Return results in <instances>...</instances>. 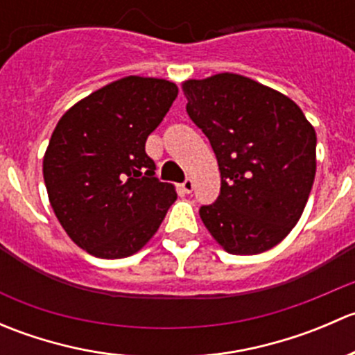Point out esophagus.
Masks as SVG:
<instances>
[{
    "label": "esophagus",
    "mask_w": 355,
    "mask_h": 355,
    "mask_svg": "<svg viewBox=\"0 0 355 355\" xmlns=\"http://www.w3.org/2000/svg\"><path fill=\"white\" fill-rule=\"evenodd\" d=\"M182 189H184V192H187V194H191L192 191H194V180L192 178H187V180L182 184Z\"/></svg>",
    "instance_id": "esophagus-1"
}]
</instances>
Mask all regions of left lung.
Wrapping results in <instances>:
<instances>
[{
  "label": "left lung",
  "instance_id": "8db88e82",
  "mask_svg": "<svg viewBox=\"0 0 355 355\" xmlns=\"http://www.w3.org/2000/svg\"><path fill=\"white\" fill-rule=\"evenodd\" d=\"M182 89L220 166V196L199 209L204 227L237 256L280 244L313 189L314 127L292 99L244 75L191 78Z\"/></svg>",
  "mask_w": 355,
  "mask_h": 355
}]
</instances>
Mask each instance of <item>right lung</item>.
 <instances>
[{"label": "right lung", "instance_id": "right-lung-1", "mask_svg": "<svg viewBox=\"0 0 355 355\" xmlns=\"http://www.w3.org/2000/svg\"><path fill=\"white\" fill-rule=\"evenodd\" d=\"M178 87L155 77L118 78L60 118L42 159L48 198L68 237L101 259L141 250L177 200L146 155Z\"/></svg>", "mask_w": 355, "mask_h": 355}]
</instances>
